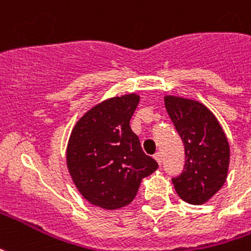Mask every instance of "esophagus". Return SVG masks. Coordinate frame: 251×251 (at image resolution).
Listing matches in <instances>:
<instances>
[{"label":"esophagus","instance_id":"esophagus-1","mask_svg":"<svg viewBox=\"0 0 251 251\" xmlns=\"http://www.w3.org/2000/svg\"><path fill=\"white\" fill-rule=\"evenodd\" d=\"M154 159H155V161H157V162L161 165V163H162V155H161V153L154 154Z\"/></svg>","mask_w":251,"mask_h":251}]
</instances>
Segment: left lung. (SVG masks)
Instances as JSON below:
<instances>
[{"instance_id":"left-lung-1","label":"left lung","mask_w":251,"mask_h":251,"mask_svg":"<svg viewBox=\"0 0 251 251\" xmlns=\"http://www.w3.org/2000/svg\"><path fill=\"white\" fill-rule=\"evenodd\" d=\"M165 107L185 146V166L173 185L181 200L202 205L224 186L230 146L218 120L201 102L166 96Z\"/></svg>"}]
</instances>
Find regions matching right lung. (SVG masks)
Masks as SVG:
<instances>
[{"label": "right lung", "instance_id": "obj_1", "mask_svg": "<svg viewBox=\"0 0 251 251\" xmlns=\"http://www.w3.org/2000/svg\"><path fill=\"white\" fill-rule=\"evenodd\" d=\"M138 102L134 93L109 98L86 111L72 130L66 149L69 174L92 205L106 210L129 205L141 181L158 168L130 127Z\"/></svg>", "mask_w": 251, "mask_h": 251}]
</instances>
